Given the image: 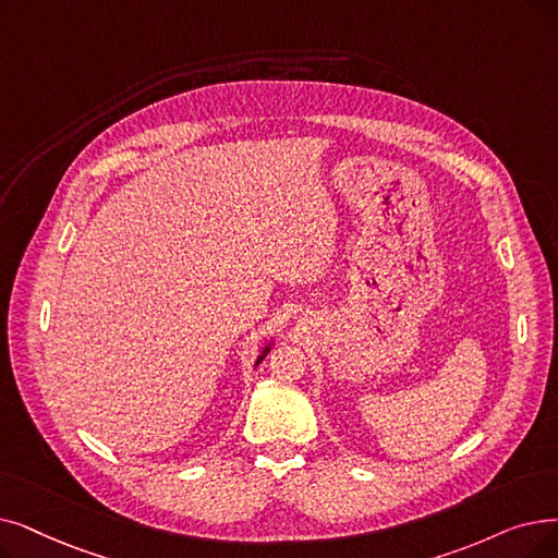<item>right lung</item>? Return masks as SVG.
Listing matches in <instances>:
<instances>
[{
    "label": "right lung",
    "mask_w": 558,
    "mask_h": 558,
    "mask_svg": "<svg viewBox=\"0 0 558 558\" xmlns=\"http://www.w3.org/2000/svg\"><path fill=\"white\" fill-rule=\"evenodd\" d=\"M269 351H271V344H266V347H264V351L259 353V357H257V362H255V365H259V362H262V360L266 357V353H269Z\"/></svg>",
    "instance_id": "right-lung-1"
}]
</instances>
